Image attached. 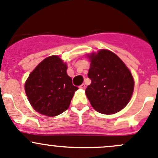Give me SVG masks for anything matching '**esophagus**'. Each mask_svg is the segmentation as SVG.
<instances>
[{"mask_svg":"<svg viewBox=\"0 0 158 158\" xmlns=\"http://www.w3.org/2000/svg\"><path fill=\"white\" fill-rule=\"evenodd\" d=\"M79 89H85V84H82V85H79Z\"/></svg>","mask_w":158,"mask_h":158,"instance_id":"esophagus-1","label":"esophagus"}]
</instances>
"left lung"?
Listing matches in <instances>:
<instances>
[{
	"label": "left lung",
	"mask_w": 158,
	"mask_h": 158,
	"mask_svg": "<svg viewBox=\"0 0 158 158\" xmlns=\"http://www.w3.org/2000/svg\"><path fill=\"white\" fill-rule=\"evenodd\" d=\"M88 77L92 82L85 94L94 109L102 114H114L126 106L134 90V79L120 58L106 49L89 56Z\"/></svg>",
	"instance_id": "obj_1"
}]
</instances>
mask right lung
I'll use <instances>...</instances> for the list:
<instances>
[{
  "instance_id": "1",
  "label": "right lung",
  "mask_w": 158,
  "mask_h": 158,
  "mask_svg": "<svg viewBox=\"0 0 158 158\" xmlns=\"http://www.w3.org/2000/svg\"><path fill=\"white\" fill-rule=\"evenodd\" d=\"M67 66L58 56L43 60L30 74L25 92L32 107L37 112L53 117L69 108L78 87L66 73Z\"/></svg>"
}]
</instances>
